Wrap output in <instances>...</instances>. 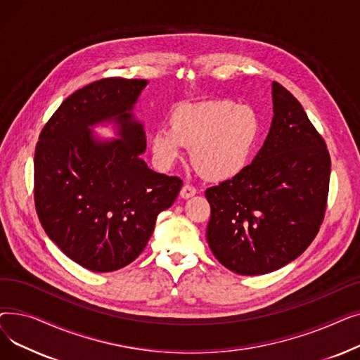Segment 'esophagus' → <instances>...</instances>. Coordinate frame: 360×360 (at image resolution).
<instances>
[{"label":"esophagus","mask_w":360,"mask_h":360,"mask_svg":"<svg viewBox=\"0 0 360 360\" xmlns=\"http://www.w3.org/2000/svg\"><path fill=\"white\" fill-rule=\"evenodd\" d=\"M195 194H197V188L190 185V184H184V186L181 188V193H179V195L182 198H190V197H193Z\"/></svg>","instance_id":"1"}]
</instances>
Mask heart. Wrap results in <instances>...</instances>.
<instances>
[{"label": "heart", "instance_id": "b5f03b06", "mask_svg": "<svg viewBox=\"0 0 360 360\" xmlns=\"http://www.w3.org/2000/svg\"><path fill=\"white\" fill-rule=\"evenodd\" d=\"M170 128H158L151 136L156 159L167 166L191 148L197 172L210 181L233 178L250 163L259 139L258 113L247 105L209 101L181 105L170 113Z\"/></svg>", "mask_w": 360, "mask_h": 360}]
</instances>
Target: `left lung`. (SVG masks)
<instances>
[{
    "label": "left lung",
    "mask_w": 360,
    "mask_h": 360,
    "mask_svg": "<svg viewBox=\"0 0 360 360\" xmlns=\"http://www.w3.org/2000/svg\"><path fill=\"white\" fill-rule=\"evenodd\" d=\"M274 117L258 155L233 178L205 190L207 242L226 269L267 274L304 252L327 210V144L293 94L273 82Z\"/></svg>",
    "instance_id": "obj_1"
}]
</instances>
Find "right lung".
<instances>
[{
  "label": "right lung",
  "mask_w": 360,
  "mask_h": 360,
  "mask_svg": "<svg viewBox=\"0 0 360 360\" xmlns=\"http://www.w3.org/2000/svg\"><path fill=\"white\" fill-rule=\"evenodd\" d=\"M146 80L106 77L72 94L53 112L34 150L33 197L46 235L74 262L115 271L146 248L155 223L176 200L182 179L151 170L132 105ZM115 116L123 140L96 143L89 124Z\"/></svg>",
  "instance_id": "obj_1"
}]
</instances>
